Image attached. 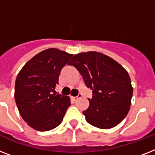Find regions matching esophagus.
Instances as JSON below:
<instances>
[{"instance_id":"obj_1","label":"esophagus","mask_w":155,"mask_h":155,"mask_svg":"<svg viewBox=\"0 0 155 155\" xmlns=\"http://www.w3.org/2000/svg\"><path fill=\"white\" fill-rule=\"evenodd\" d=\"M81 97H82V95L80 94V93H79L77 97H71V99H72L73 101H76V100L79 99V98H80Z\"/></svg>"}]
</instances>
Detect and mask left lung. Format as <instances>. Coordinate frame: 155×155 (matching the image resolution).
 I'll list each match as a JSON object with an SVG mask.
<instances>
[{"instance_id":"1","label":"left lung","mask_w":155,"mask_h":155,"mask_svg":"<svg viewBox=\"0 0 155 155\" xmlns=\"http://www.w3.org/2000/svg\"><path fill=\"white\" fill-rule=\"evenodd\" d=\"M69 65L77 69L85 85L92 90L89 106L83 112L86 120L100 129L117 125L129 113L133 96L126 70L112 58L96 51L75 54Z\"/></svg>"}]
</instances>
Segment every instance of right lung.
I'll list each match as a JSON object with an SVG mask.
<instances>
[{"label": "right lung", "instance_id": "add662e5", "mask_svg": "<svg viewBox=\"0 0 155 155\" xmlns=\"http://www.w3.org/2000/svg\"><path fill=\"white\" fill-rule=\"evenodd\" d=\"M73 54L55 48L40 52L25 63L15 82L14 97L21 117L30 127L48 131L60 125L70 98L54 92L62 68Z\"/></svg>", "mask_w": 155, "mask_h": 155}]
</instances>
